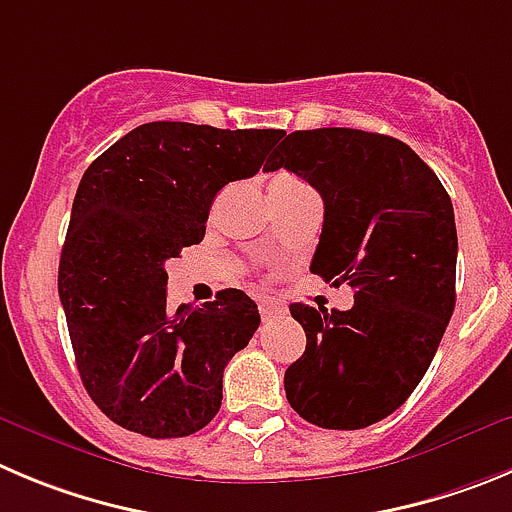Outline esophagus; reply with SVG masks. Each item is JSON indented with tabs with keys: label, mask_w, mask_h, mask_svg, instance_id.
Returning a JSON list of instances; mask_svg holds the SVG:
<instances>
[{
	"label": "esophagus",
	"mask_w": 512,
	"mask_h": 512,
	"mask_svg": "<svg viewBox=\"0 0 512 512\" xmlns=\"http://www.w3.org/2000/svg\"><path fill=\"white\" fill-rule=\"evenodd\" d=\"M260 315H262V321H275V318H283L285 305L278 303V300H262Z\"/></svg>",
	"instance_id": "esophagus-1"
}]
</instances>
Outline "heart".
<instances>
[{
    "label": "heart",
    "instance_id": "obj_1",
    "mask_svg": "<svg viewBox=\"0 0 512 512\" xmlns=\"http://www.w3.org/2000/svg\"><path fill=\"white\" fill-rule=\"evenodd\" d=\"M280 181H293V179H280Z\"/></svg>",
    "mask_w": 512,
    "mask_h": 512
}]
</instances>
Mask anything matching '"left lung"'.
<instances>
[{
	"mask_svg": "<svg viewBox=\"0 0 512 512\" xmlns=\"http://www.w3.org/2000/svg\"><path fill=\"white\" fill-rule=\"evenodd\" d=\"M267 171L288 169L323 197L310 272L353 288L351 310L293 303L305 353L285 371L290 407L323 429H364L409 399L455 310L450 194L407 143L356 128L295 131Z\"/></svg>",
	"mask_w": 512,
	"mask_h": 512,
	"instance_id": "1",
	"label": "left lung"
}]
</instances>
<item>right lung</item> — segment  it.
<instances>
[{
  "label": "right lung",
  "mask_w": 512,
  "mask_h": 512,
  "mask_svg": "<svg viewBox=\"0 0 512 512\" xmlns=\"http://www.w3.org/2000/svg\"><path fill=\"white\" fill-rule=\"evenodd\" d=\"M283 136L143 123L80 179L57 290L83 386L123 429L189 437L222 407L224 366L260 326L257 305L227 288L171 310L166 260L204 240L217 191L255 176Z\"/></svg>",
  "instance_id": "1"
}]
</instances>
